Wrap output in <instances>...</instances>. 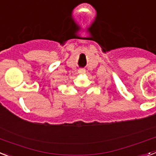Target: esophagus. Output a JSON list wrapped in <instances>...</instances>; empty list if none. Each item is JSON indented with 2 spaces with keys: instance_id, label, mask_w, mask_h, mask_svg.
Segmentation results:
<instances>
[{
  "instance_id": "1",
  "label": "esophagus",
  "mask_w": 156,
  "mask_h": 156,
  "mask_svg": "<svg viewBox=\"0 0 156 156\" xmlns=\"http://www.w3.org/2000/svg\"><path fill=\"white\" fill-rule=\"evenodd\" d=\"M85 73H86V70L83 68H80L79 70H78V74H85Z\"/></svg>"
}]
</instances>
